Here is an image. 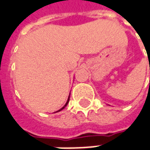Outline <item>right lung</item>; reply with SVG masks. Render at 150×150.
Masks as SVG:
<instances>
[{"label":"right lung","mask_w":150,"mask_h":150,"mask_svg":"<svg viewBox=\"0 0 150 150\" xmlns=\"http://www.w3.org/2000/svg\"><path fill=\"white\" fill-rule=\"evenodd\" d=\"M69 100H70V96H69V98H68V100H67V102H66V104H65V105L63 106V107H62V108H61V109H60V110H59L57 111V112H59V111L62 110H63V109H65V106L67 105V104H68V103H69Z\"/></svg>","instance_id":"add662e5"}]
</instances>
